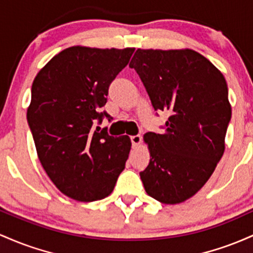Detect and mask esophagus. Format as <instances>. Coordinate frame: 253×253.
Wrapping results in <instances>:
<instances>
[{
    "label": "esophagus",
    "instance_id": "1",
    "mask_svg": "<svg viewBox=\"0 0 253 253\" xmlns=\"http://www.w3.org/2000/svg\"><path fill=\"white\" fill-rule=\"evenodd\" d=\"M130 140H131V143H132V147L134 148H137L138 146L142 143V137L140 135H136V136H131L130 137Z\"/></svg>",
    "mask_w": 253,
    "mask_h": 253
}]
</instances>
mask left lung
<instances>
[{
    "mask_svg": "<svg viewBox=\"0 0 253 253\" xmlns=\"http://www.w3.org/2000/svg\"><path fill=\"white\" fill-rule=\"evenodd\" d=\"M155 111L169 113L164 134L147 132L144 190L165 204L185 202L208 181L225 152L232 116L222 73L191 49H137L129 64Z\"/></svg>",
    "mask_w": 253,
    "mask_h": 253,
    "instance_id": "1",
    "label": "left lung"
}]
</instances>
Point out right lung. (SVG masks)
Segmentation results:
<instances>
[{
	"label": "right lung",
	"instance_id": "obj_1",
	"mask_svg": "<svg viewBox=\"0 0 253 253\" xmlns=\"http://www.w3.org/2000/svg\"><path fill=\"white\" fill-rule=\"evenodd\" d=\"M134 47L72 46L37 74L27 122L42 169L62 194L79 202L113 191L131 149L129 136L115 137L94 126L106 112L110 84L129 63Z\"/></svg>",
	"mask_w": 253,
	"mask_h": 253
}]
</instances>
